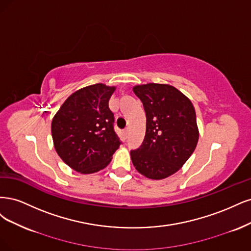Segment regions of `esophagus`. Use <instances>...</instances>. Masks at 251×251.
Returning a JSON list of instances; mask_svg holds the SVG:
<instances>
[{
  "instance_id": "obj_1",
  "label": "esophagus",
  "mask_w": 251,
  "mask_h": 251,
  "mask_svg": "<svg viewBox=\"0 0 251 251\" xmlns=\"http://www.w3.org/2000/svg\"><path fill=\"white\" fill-rule=\"evenodd\" d=\"M128 134H129V128H126L125 130H124V135H125V137H127Z\"/></svg>"
}]
</instances>
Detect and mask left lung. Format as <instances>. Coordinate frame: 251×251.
I'll return each mask as SVG.
<instances>
[{
    "mask_svg": "<svg viewBox=\"0 0 251 251\" xmlns=\"http://www.w3.org/2000/svg\"><path fill=\"white\" fill-rule=\"evenodd\" d=\"M146 112V134L130 156L137 172L159 180L173 175L195 150L199 130L191 100L170 84L133 86Z\"/></svg>",
    "mask_w": 251,
    "mask_h": 251,
    "instance_id": "left-lung-1",
    "label": "left lung"
}]
</instances>
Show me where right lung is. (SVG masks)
I'll return each mask as SVG.
<instances>
[{"mask_svg": "<svg viewBox=\"0 0 251 251\" xmlns=\"http://www.w3.org/2000/svg\"><path fill=\"white\" fill-rule=\"evenodd\" d=\"M116 86L88 85L73 93L52 120L54 148L70 168L92 174L106 167L121 141L108 101Z\"/></svg>", "mask_w": 251, "mask_h": 251, "instance_id": "add662e5", "label": "right lung"}]
</instances>
